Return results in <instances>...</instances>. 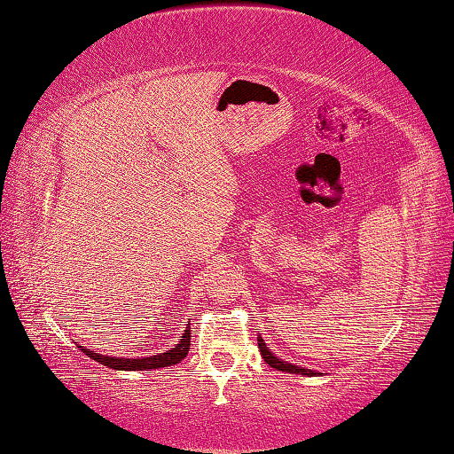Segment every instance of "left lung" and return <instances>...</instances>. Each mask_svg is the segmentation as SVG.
Instances as JSON below:
<instances>
[{"label": "left lung", "mask_w": 454, "mask_h": 454, "mask_svg": "<svg viewBox=\"0 0 454 454\" xmlns=\"http://www.w3.org/2000/svg\"><path fill=\"white\" fill-rule=\"evenodd\" d=\"M257 345H259V351H261V355H263V359H265V363L269 364V367H273L277 371H283V372H293V375H305V377L321 375L319 371H311V369L299 367V364H295V363H289V361L279 359V356H277L271 351V348L265 345V340H263V337H261V335L257 337Z\"/></svg>", "instance_id": "left-lung-1"}]
</instances>
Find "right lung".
Masks as SVG:
<instances>
[{"instance_id":"right-lung-1","label":"right lung","mask_w":454,"mask_h":454,"mask_svg":"<svg viewBox=\"0 0 454 454\" xmlns=\"http://www.w3.org/2000/svg\"><path fill=\"white\" fill-rule=\"evenodd\" d=\"M189 345H191V329L185 327V333H183L179 343L173 348L165 353H157L151 356H137V359H127V356H111V355H99L95 351H90V348L79 347L82 351L91 356L93 361H98L101 364H106L109 369L115 371H149V369H163V367H171V364H177L183 359H185L189 353Z\"/></svg>"}]
</instances>
